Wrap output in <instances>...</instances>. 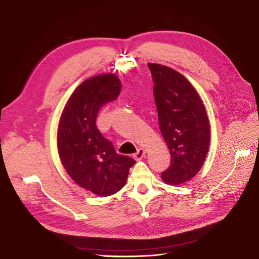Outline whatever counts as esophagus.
I'll use <instances>...</instances> for the list:
<instances>
[{
  "label": "esophagus",
  "instance_id": "esophagus-1",
  "mask_svg": "<svg viewBox=\"0 0 259 259\" xmlns=\"http://www.w3.org/2000/svg\"><path fill=\"white\" fill-rule=\"evenodd\" d=\"M145 156H146V151H145L144 149H138L137 152L134 154V158H135L136 160L143 159Z\"/></svg>",
  "mask_w": 259,
  "mask_h": 259
}]
</instances>
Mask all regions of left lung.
<instances>
[{"label":"left lung","mask_w":259,"mask_h":259,"mask_svg":"<svg viewBox=\"0 0 259 259\" xmlns=\"http://www.w3.org/2000/svg\"><path fill=\"white\" fill-rule=\"evenodd\" d=\"M154 81L159 128L170 152V165L161 174L169 185L190 181L200 170L209 146V123L202 101L181 73L148 64Z\"/></svg>","instance_id":"left-lung-1"}]
</instances>
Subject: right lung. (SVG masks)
<instances>
[{"label":"right lung","mask_w":259,"mask_h":259,"mask_svg":"<svg viewBox=\"0 0 259 259\" xmlns=\"http://www.w3.org/2000/svg\"><path fill=\"white\" fill-rule=\"evenodd\" d=\"M121 80L115 74L91 77L69 98L58 128V151L63 166L83 189L109 196L125 186L135 160L117 154L96 127L100 108L117 98Z\"/></svg>","instance_id":"right-lung-1"}]
</instances>
